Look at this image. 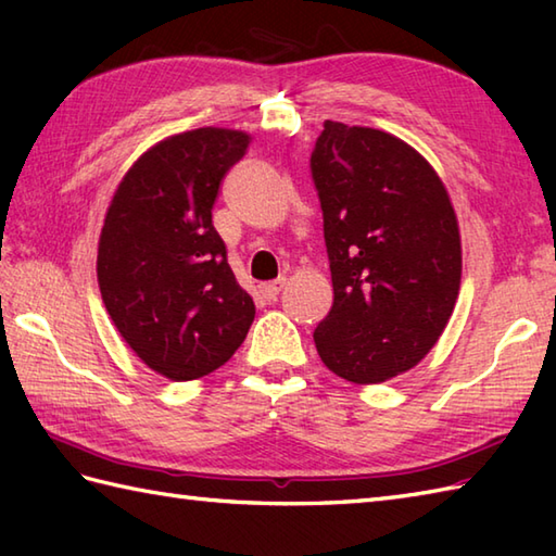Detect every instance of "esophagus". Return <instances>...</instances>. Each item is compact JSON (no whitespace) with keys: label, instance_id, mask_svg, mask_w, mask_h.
<instances>
[{"label":"esophagus","instance_id":"1","mask_svg":"<svg viewBox=\"0 0 556 556\" xmlns=\"http://www.w3.org/2000/svg\"><path fill=\"white\" fill-rule=\"evenodd\" d=\"M285 285H287V279L279 277L275 281H267V285H260V293H263V299L275 301L279 296V291L285 289Z\"/></svg>","mask_w":556,"mask_h":556}]
</instances>
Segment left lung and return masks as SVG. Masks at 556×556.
I'll list each match as a JSON object with an SVG mask.
<instances>
[{
  "mask_svg": "<svg viewBox=\"0 0 556 556\" xmlns=\"http://www.w3.org/2000/svg\"><path fill=\"white\" fill-rule=\"evenodd\" d=\"M311 172L334 289L317 353L349 382H387L428 356L454 313V205L418 150L368 126L325 122Z\"/></svg>",
  "mask_w": 556,
  "mask_h": 556,
  "instance_id": "left-lung-1",
  "label": "left lung"
}]
</instances>
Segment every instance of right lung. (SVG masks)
<instances>
[{
	"label": "right lung",
	"instance_id": "obj_1",
	"mask_svg": "<svg viewBox=\"0 0 556 556\" xmlns=\"http://www.w3.org/2000/svg\"><path fill=\"white\" fill-rule=\"evenodd\" d=\"M248 143V134L215 126L164 138L124 174L104 215V308L136 356L174 382L227 363L255 317L212 224L224 174Z\"/></svg>",
	"mask_w": 556,
	"mask_h": 556
}]
</instances>
